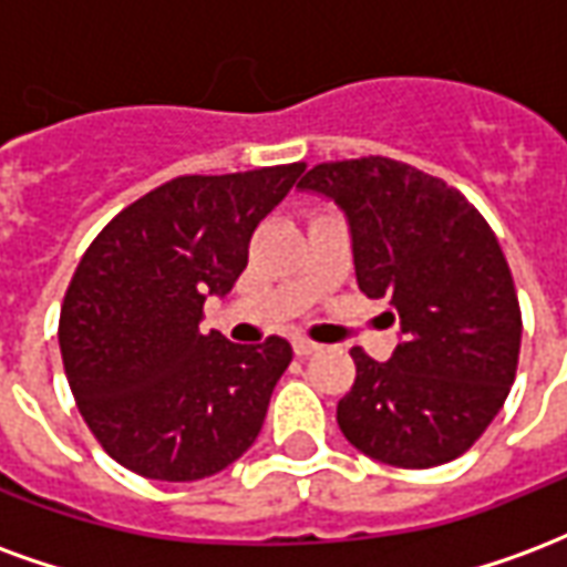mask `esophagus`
I'll use <instances>...</instances> for the list:
<instances>
[{"mask_svg": "<svg viewBox=\"0 0 567 567\" xmlns=\"http://www.w3.org/2000/svg\"><path fill=\"white\" fill-rule=\"evenodd\" d=\"M291 349H295L297 358H307L312 355V352H319V343H312L307 337H295V340H291Z\"/></svg>", "mask_w": 567, "mask_h": 567, "instance_id": "34e87169", "label": "esophagus"}]
</instances>
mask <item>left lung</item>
I'll return each instance as SVG.
<instances>
[{
    "instance_id": "left-lung-1",
    "label": "left lung",
    "mask_w": 567,
    "mask_h": 567,
    "mask_svg": "<svg viewBox=\"0 0 567 567\" xmlns=\"http://www.w3.org/2000/svg\"><path fill=\"white\" fill-rule=\"evenodd\" d=\"M300 190L337 203L352 236L358 288L392 297L401 340L389 361L361 349L337 404L346 440L394 467L452 462L507 401L523 316L486 218L467 199L389 157L319 163Z\"/></svg>"
}]
</instances>
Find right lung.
<instances>
[{"mask_svg":"<svg viewBox=\"0 0 567 567\" xmlns=\"http://www.w3.org/2000/svg\"><path fill=\"white\" fill-rule=\"evenodd\" d=\"M307 163L182 175L105 224L69 282L60 352L93 437L127 471L190 483L260 434L291 343L199 333L206 297L248 264V239Z\"/></svg>","mask_w":567,"mask_h":567,"instance_id":"1","label":"right lung"}]
</instances>
